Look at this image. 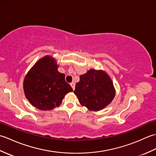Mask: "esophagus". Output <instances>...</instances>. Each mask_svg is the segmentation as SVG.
Returning a JSON list of instances; mask_svg holds the SVG:
<instances>
[{
	"instance_id": "obj_1",
	"label": "esophagus",
	"mask_w": 156,
	"mask_h": 156,
	"mask_svg": "<svg viewBox=\"0 0 156 156\" xmlns=\"http://www.w3.org/2000/svg\"><path fill=\"white\" fill-rule=\"evenodd\" d=\"M70 85H71V87H72L73 90H74V89H75V83H74V82H72V83H70Z\"/></svg>"
}]
</instances>
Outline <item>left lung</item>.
Returning <instances> with one entry per match:
<instances>
[{
  "instance_id": "1",
  "label": "left lung",
  "mask_w": 156,
  "mask_h": 156,
  "mask_svg": "<svg viewBox=\"0 0 156 156\" xmlns=\"http://www.w3.org/2000/svg\"><path fill=\"white\" fill-rule=\"evenodd\" d=\"M74 93L82 106L97 111L111 103L115 91L111 79L105 72L92 69L80 76Z\"/></svg>"
}]
</instances>
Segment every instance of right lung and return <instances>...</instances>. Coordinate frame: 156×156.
Masks as SVG:
<instances>
[{
	"label": "right lung",
	"mask_w": 156,
	"mask_h": 156,
	"mask_svg": "<svg viewBox=\"0 0 156 156\" xmlns=\"http://www.w3.org/2000/svg\"><path fill=\"white\" fill-rule=\"evenodd\" d=\"M58 66L50 56L39 59L25 76L23 88L25 97L37 108L51 110L61 104L64 96L73 89L58 71Z\"/></svg>",
	"instance_id": "add662e5"
}]
</instances>
